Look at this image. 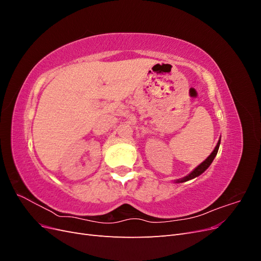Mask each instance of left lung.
I'll return each mask as SVG.
<instances>
[{"label": "left lung", "instance_id": "8db88e82", "mask_svg": "<svg viewBox=\"0 0 261 261\" xmlns=\"http://www.w3.org/2000/svg\"><path fill=\"white\" fill-rule=\"evenodd\" d=\"M220 141H221V139H219L216 148L213 149V151L211 152V154L207 158L206 160H204L202 163H200V164L198 165V167H197L192 173H189V174H188L187 176H185V177H183V178H180V179H176V183H183V181H187V180H189V179H193V178H195V177H197V176H199L200 174H202V173L210 167V164L212 163L213 159H215V158H216V155H217V153H218L219 147H220Z\"/></svg>", "mask_w": 261, "mask_h": 261}]
</instances>
